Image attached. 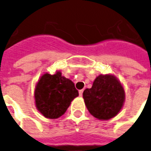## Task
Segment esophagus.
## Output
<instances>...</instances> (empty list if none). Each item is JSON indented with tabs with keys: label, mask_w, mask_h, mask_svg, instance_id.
Segmentation results:
<instances>
[{
	"label": "esophagus",
	"mask_w": 151,
	"mask_h": 151,
	"mask_svg": "<svg viewBox=\"0 0 151 151\" xmlns=\"http://www.w3.org/2000/svg\"><path fill=\"white\" fill-rule=\"evenodd\" d=\"M82 93H83V90H80V91H79V95H80V96H82Z\"/></svg>",
	"instance_id": "1"
}]
</instances>
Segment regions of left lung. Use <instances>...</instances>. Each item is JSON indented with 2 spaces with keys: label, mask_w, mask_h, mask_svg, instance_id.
I'll list each match as a JSON object with an SVG mask.
<instances>
[{
  "label": "left lung",
  "mask_w": 151,
  "mask_h": 151,
  "mask_svg": "<svg viewBox=\"0 0 151 151\" xmlns=\"http://www.w3.org/2000/svg\"><path fill=\"white\" fill-rule=\"evenodd\" d=\"M86 108L99 120H109L116 116L123 107L124 91L120 82L111 74H100L92 87L83 91Z\"/></svg>",
  "instance_id": "8db88e82"
}]
</instances>
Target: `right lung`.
I'll return each instance as SVG.
<instances>
[{
	"label": "right lung",
	"mask_w": 151,
	"mask_h": 151,
	"mask_svg": "<svg viewBox=\"0 0 151 151\" xmlns=\"http://www.w3.org/2000/svg\"><path fill=\"white\" fill-rule=\"evenodd\" d=\"M78 96L74 83L61 75L44 73L39 80L35 90V106L43 116L56 119L68 109L73 99Z\"/></svg>",
	"instance_id": "right-lung-1"
}]
</instances>
